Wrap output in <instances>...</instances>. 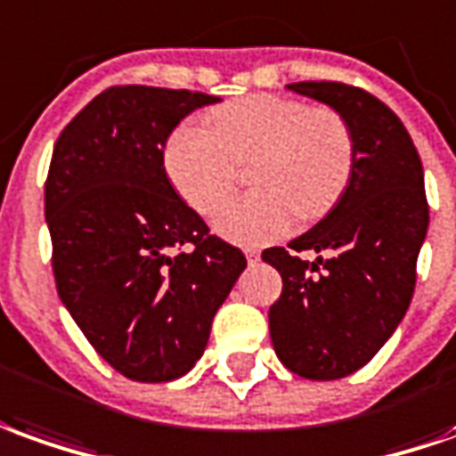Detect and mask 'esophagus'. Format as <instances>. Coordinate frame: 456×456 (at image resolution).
<instances>
[{
    "label": "esophagus",
    "mask_w": 456,
    "mask_h": 456,
    "mask_svg": "<svg viewBox=\"0 0 456 456\" xmlns=\"http://www.w3.org/2000/svg\"><path fill=\"white\" fill-rule=\"evenodd\" d=\"M243 253H246L248 263H256V260H260V250H258V248H246Z\"/></svg>",
    "instance_id": "34e87169"
}]
</instances>
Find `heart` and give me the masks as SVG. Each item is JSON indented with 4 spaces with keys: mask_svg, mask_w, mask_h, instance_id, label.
Listing matches in <instances>:
<instances>
[{
    "mask_svg": "<svg viewBox=\"0 0 456 456\" xmlns=\"http://www.w3.org/2000/svg\"><path fill=\"white\" fill-rule=\"evenodd\" d=\"M174 188L200 216H213L233 196L240 168L250 166L253 191L216 218V231L235 243H268L295 218L325 216L350 183L354 136L332 106L256 94L210 114V126L183 124L166 143Z\"/></svg>",
    "mask_w": 456,
    "mask_h": 456,
    "instance_id": "heart-1",
    "label": "heart"
}]
</instances>
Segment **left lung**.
<instances>
[{
  "mask_svg": "<svg viewBox=\"0 0 456 456\" xmlns=\"http://www.w3.org/2000/svg\"><path fill=\"white\" fill-rule=\"evenodd\" d=\"M288 89L338 109L354 136L350 183L328 216L288 248H265L282 293L270 305V340L290 372L340 379L365 367L404 318L429 225L422 161L390 106L342 81ZM315 249L319 258L299 253Z\"/></svg>",
  "mask_w": 456,
  "mask_h": 456,
  "instance_id": "1",
  "label": "left lung"
}]
</instances>
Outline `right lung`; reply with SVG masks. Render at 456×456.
Returning <instances> with one entry per match:
<instances>
[{"instance_id": "right-lung-1", "label": "right lung", "mask_w": 456, "mask_h": 456, "mask_svg": "<svg viewBox=\"0 0 456 456\" xmlns=\"http://www.w3.org/2000/svg\"><path fill=\"white\" fill-rule=\"evenodd\" d=\"M218 96L124 84L59 134L44 183L59 297L91 347L136 382H171L203 354L246 268L175 193L163 146Z\"/></svg>"}]
</instances>
